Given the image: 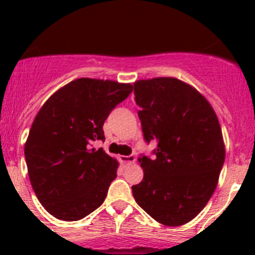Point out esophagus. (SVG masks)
<instances>
[{
    "instance_id": "1",
    "label": "esophagus",
    "mask_w": 255,
    "mask_h": 255,
    "mask_svg": "<svg viewBox=\"0 0 255 255\" xmlns=\"http://www.w3.org/2000/svg\"><path fill=\"white\" fill-rule=\"evenodd\" d=\"M120 162L123 164H131V163H135V161H136V158H135V155L130 154V155H120Z\"/></svg>"
}]
</instances>
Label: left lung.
I'll return each mask as SVG.
<instances>
[{"label": "left lung", "mask_w": 255, "mask_h": 255, "mask_svg": "<svg viewBox=\"0 0 255 255\" xmlns=\"http://www.w3.org/2000/svg\"><path fill=\"white\" fill-rule=\"evenodd\" d=\"M144 140L157 141L154 157L141 154L144 177L131 186L136 203L157 222L181 226L211 199L225 162L215 111L191 85L175 78L134 83Z\"/></svg>", "instance_id": "1"}]
</instances>
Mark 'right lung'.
I'll return each mask as SVG.
<instances>
[{"mask_svg": "<svg viewBox=\"0 0 255 255\" xmlns=\"http://www.w3.org/2000/svg\"><path fill=\"white\" fill-rule=\"evenodd\" d=\"M131 91L130 84L80 78L37 114L24 153L33 190L53 217L82 220L105 202L119 162L93 143L105 140L106 119Z\"/></svg>", "mask_w": 255, "mask_h": 255, "instance_id": "obj_1", "label": "right lung"}]
</instances>
